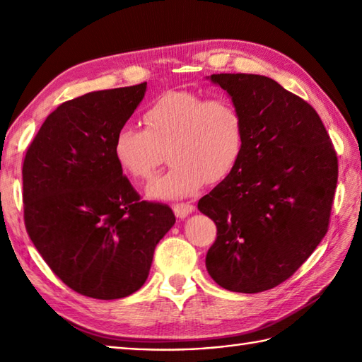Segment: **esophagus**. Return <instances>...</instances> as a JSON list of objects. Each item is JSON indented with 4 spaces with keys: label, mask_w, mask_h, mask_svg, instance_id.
Here are the masks:
<instances>
[{
    "label": "esophagus",
    "mask_w": 362,
    "mask_h": 362,
    "mask_svg": "<svg viewBox=\"0 0 362 362\" xmlns=\"http://www.w3.org/2000/svg\"><path fill=\"white\" fill-rule=\"evenodd\" d=\"M173 210H174V213H175V216L179 218V219H185L188 214H191L194 211V206L191 205V204H175L174 206H173Z\"/></svg>",
    "instance_id": "obj_1"
}]
</instances>
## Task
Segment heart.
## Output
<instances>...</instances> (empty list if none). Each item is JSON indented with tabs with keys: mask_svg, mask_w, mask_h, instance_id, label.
<instances>
[{
	"mask_svg": "<svg viewBox=\"0 0 362 362\" xmlns=\"http://www.w3.org/2000/svg\"><path fill=\"white\" fill-rule=\"evenodd\" d=\"M143 124L144 130L119 127L112 149L121 171L135 180L149 179L161 151H168L171 168L146 188L151 199L169 201L194 194L209 179L224 180L241 158L244 121L228 98L166 91L144 110Z\"/></svg>",
	"mask_w": 362,
	"mask_h": 362,
	"instance_id": "b5f03b06",
	"label": "heart"
}]
</instances>
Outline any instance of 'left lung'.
<instances>
[{"instance_id": "obj_1", "label": "left lung", "mask_w": 362, "mask_h": 362, "mask_svg": "<svg viewBox=\"0 0 362 362\" xmlns=\"http://www.w3.org/2000/svg\"><path fill=\"white\" fill-rule=\"evenodd\" d=\"M209 79L240 109L244 148L197 204L218 227L205 264L219 286L255 294L288 280L325 236L337 157L317 112L279 82L244 73Z\"/></svg>"}]
</instances>
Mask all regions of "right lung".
I'll use <instances>...</instances> for the list:
<instances>
[{
  "instance_id": "add662e5",
  "label": "right lung",
  "mask_w": 362,
  "mask_h": 362,
  "mask_svg": "<svg viewBox=\"0 0 362 362\" xmlns=\"http://www.w3.org/2000/svg\"><path fill=\"white\" fill-rule=\"evenodd\" d=\"M148 83L91 91L45 119L23 163L25 224L51 271L82 296L122 298L149 275L174 226L165 204L140 201L113 157V138Z\"/></svg>"
}]
</instances>
